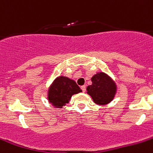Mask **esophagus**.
Wrapping results in <instances>:
<instances>
[{
    "mask_svg": "<svg viewBox=\"0 0 153 153\" xmlns=\"http://www.w3.org/2000/svg\"><path fill=\"white\" fill-rule=\"evenodd\" d=\"M81 90H82V91L84 92H85L86 91V86L85 85H83V86H81Z\"/></svg>",
    "mask_w": 153,
    "mask_h": 153,
    "instance_id": "34e87169",
    "label": "esophagus"
}]
</instances>
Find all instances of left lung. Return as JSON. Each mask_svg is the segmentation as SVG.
Returning a JSON list of instances; mask_svg holds the SVG:
<instances>
[{
    "mask_svg": "<svg viewBox=\"0 0 153 153\" xmlns=\"http://www.w3.org/2000/svg\"><path fill=\"white\" fill-rule=\"evenodd\" d=\"M92 84L87 87V94L99 105H106L115 97L117 84L112 78L102 72H97L91 78Z\"/></svg>",
    "mask_w": 153,
    "mask_h": 153,
    "instance_id": "1",
    "label": "left lung"
}]
</instances>
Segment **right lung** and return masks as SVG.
I'll list each match as a JSON object with an SVG mask.
<instances>
[{
	"mask_svg": "<svg viewBox=\"0 0 153 153\" xmlns=\"http://www.w3.org/2000/svg\"><path fill=\"white\" fill-rule=\"evenodd\" d=\"M82 92L75 81L66 76L57 77L48 90V99L50 104L56 108H62L74 94Z\"/></svg>",
	"mask_w": 153,
	"mask_h": 153,
	"instance_id": "obj_1",
	"label": "right lung"
}]
</instances>
